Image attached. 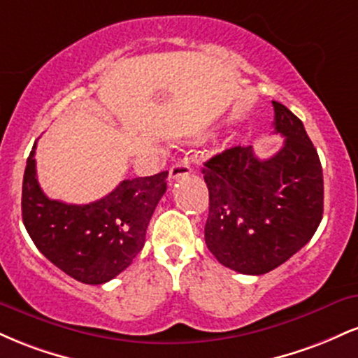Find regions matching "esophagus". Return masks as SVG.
<instances>
[{
    "mask_svg": "<svg viewBox=\"0 0 358 358\" xmlns=\"http://www.w3.org/2000/svg\"><path fill=\"white\" fill-rule=\"evenodd\" d=\"M188 173H190V166H188V163L185 162L175 163V165L170 168V183L175 182V180L180 178V176H185Z\"/></svg>",
    "mask_w": 358,
    "mask_h": 358,
    "instance_id": "34e87169",
    "label": "esophagus"
}]
</instances>
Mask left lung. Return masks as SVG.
Here are the masks:
<instances>
[{"mask_svg": "<svg viewBox=\"0 0 358 358\" xmlns=\"http://www.w3.org/2000/svg\"><path fill=\"white\" fill-rule=\"evenodd\" d=\"M285 145L268 159L234 146L203 163L208 188L205 244L225 268L266 274L313 237L323 217V171L305 126L273 101Z\"/></svg>", "mask_w": 358, "mask_h": 358, "instance_id": "obj_1", "label": "left lung"}]
</instances>
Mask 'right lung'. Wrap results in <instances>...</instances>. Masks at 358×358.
Masks as SVG:
<instances>
[{
    "mask_svg": "<svg viewBox=\"0 0 358 358\" xmlns=\"http://www.w3.org/2000/svg\"><path fill=\"white\" fill-rule=\"evenodd\" d=\"M35 148L27 159L22 190L28 236L65 274L85 285H104L122 273L145 245L148 224L166 192L168 171L122 180L92 203H65L48 199L40 188Z\"/></svg>",
    "mask_w": 358,
    "mask_h": 358,
    "instance_id": "right-lung-1",
    "label": "right lung"
}]
</instances>
